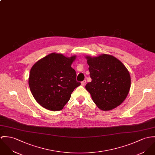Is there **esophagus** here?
I'll list each match as a JSON object with an SVG mask.
<instances>
[{
  "mask_svg": "<svg viewBox=\"0 0 155 155\" xmlns=\"http://www.w3.org/2000/svg\"><path fill=\"white\" fill-rule=\"evenodd\" d=\"M86 80H84V81H82V82H81V84H82V86H84V85H85V84H86Z\"/></svg>",
  "mask_w": 155,
  "mask_h": 155,
  "instance_id": "esophagus-1",
  "label": "esophagus"
}]
</instances>
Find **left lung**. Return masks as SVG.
Listing matches in <instances>:
<instances>
[{
    "label": "left lung",
    "instance_id": "left-lung-1",
    "mask_svg": "<svg viewBox=\"0 0 155 155\" xmlns=\"http://www.w3.org/2000/svg\"><path fill=\"white\" fill-rule=\"evenodd\" d=\"M86 58L92 79L86 84V89L101 110L116 108L126 98L130 91L131 78L127 68L111 55Z\"/></svg>",
    "mask_w": 155,
    "mask_h": 155
}]
</instances>
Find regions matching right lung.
Listing matches in <instances>:
<instances>
[{
  "label": "right lung",
  "instance_id": "1",
  "mask_svg": "<svg viewBox=\"0 0 155 155\" xmlns=\"http://www.w3.org/2000/svg\"><path fill=\"white\" fill-rule=\"evenodd\" d=\"M76 56L51 53L38 60L29 77L31 92L42 107L51 111L63 109L75 88L81 85L71 65Z\"/></svg>",
  "mask_w": 155,
  "mask_h": 155
}]
</instances>
